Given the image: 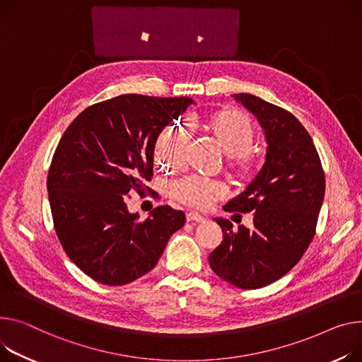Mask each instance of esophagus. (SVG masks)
I'll use <instances>...</instances> for the list:
<instances>
[{
    "instance_id": "obj_1",
    "label": "esophagus",
    "mask_w": 362,
    "mask_h": 362,
    "mask_svg": "<svg viewBox=\"0 0 362 362\" xmlns=\"http://www.w3.org/2000/svg\"><path fill=\"white\" fill-rule=\"evenodd\" d=\"M186 220L189 221V223H204L206 218L204 215H201V214H198V212H187L186 214Z\"/></svg>"
}]
</instances>
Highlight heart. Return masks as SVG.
I'll return each mask as SVG.
<instances>
[{
	"instance_id": "1",
	"label": "heart",
	"mask_w": 362,
	"mask_h": 362,
	"mask_svg": "<svg viewBox=\"0 0 362 362\" xmlns=\"http://www.w3.org/2000/svg\"><path fill=\"white\" fill-rule=\"evenodd\" d=\"M202 129L227 156L228 170L242 182H250L260 168L257 157L252 153L257 131L252 120L240 110L226 109L208 116ZM187 142V132L182 125L165 128L154 146V161L165 172H176L183 164V151ZM223 194L216 182L189 176L172 186V197L194 208L206 206L214 198Z\"/></svg>"
}]
</instances>
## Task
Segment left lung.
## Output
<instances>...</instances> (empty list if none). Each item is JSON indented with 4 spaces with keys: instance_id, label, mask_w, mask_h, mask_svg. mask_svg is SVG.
Here are the masks:
<instances>
[{
    "instance_id": "left-lung-1",
    "label": "left lung",
    "mask_w": 362,
    "mask_h": 362,
    "mask_svg": "<svg viewBox=\"0 0 362 362\" xmlns=\"http://www.w3.org/2000/svg\"><path fill=\"white\" fill-rule=\"evenodd\" d=\"M233 98L257 117L267 157L246 190L224 205L228 212H253V228L234 230L228 220L214 218L224 238L208 260L221 279L256 290L290 272L307 250L326 185L315 144L293 113L253 94Z\"/></svg>"
}]
</instances>
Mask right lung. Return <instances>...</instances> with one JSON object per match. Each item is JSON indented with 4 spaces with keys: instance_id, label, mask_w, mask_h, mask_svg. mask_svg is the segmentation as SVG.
<instances>
[{
    "instance_id": "obj_1",
    "label": "right lung",
    "mask_w": 362,
    "mask_h": 362,
    "mask_svg": "<svg viewBox=\"0 0 362 362\" xmlns=\"http://www.w3.org/2000/svg\"><path fill=\"white\" fill-rule=\"evenodd\" d=\"M194 103L122 94L87 107L64 132L46 186L59 242L91 279L117 286L144 276L183 227V211L161 205L139 221L127 201L151 190L156 141Z\"/></svg>"
}]
</instances>
